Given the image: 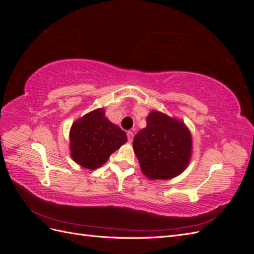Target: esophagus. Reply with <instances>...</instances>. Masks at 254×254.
Listing matches in <instances>:
<instances>
[{
	"mask_svg": "<svg viewBox=\"0 0 254 254\" xmlns=\"http://www.w3.org/2000/svg\"><path fill=\"white\" fill-rule=\"evenodd\" d=\"M127 139H128L129 142H132V139H133V132L132 131L127 132Z\"/></svg>",
	"mask_w": 254,
	"mask_h": 254,
	"instance_id": "34e87169",
	"label": "esophagus"
}]
</instances>
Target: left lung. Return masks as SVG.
<instances>
[{
  "mask_svg": "<svg viewBox=\"0 0 254 254\" xmlns=\"http://www.w3.org/2000/svg\"><path fill=\"white\" fill-rule=\"evenodd\" d=\"M146 128L133 139L142 172L150 179H171L189 164L191 136L182 122L158 111L146 119Z\"/></svg>",
  "mask_w": 254,
  "mask_h": 254,
  "instance_id": "8db88e82",
  "label": "left lung"
}]
</instances>
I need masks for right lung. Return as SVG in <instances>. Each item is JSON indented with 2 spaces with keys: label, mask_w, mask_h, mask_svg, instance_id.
Here are the masks:
<instances>
[{
  "label": "right lung",
  "mask_w": 254,
  "mask_h": 254,
  "mask_svg": "<svg viewBox=\"0 0 254 254\" xmlns=\"http://www.w3.org/2000/svg\"><path fill=\"white\" fill-rule=\"evenodd\" d=\"M126 141L127 135L124 130L105 118L103 109H97L72 125L71 156L82 167L95 170L106 163L111 153Z\"/></svg>",
  "instance_id": "right-lung-1"
}]
</instances>
